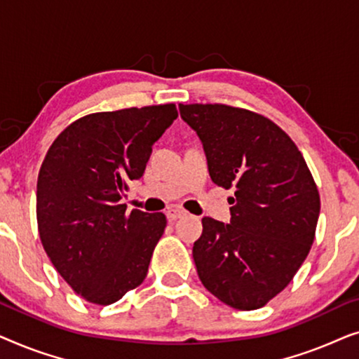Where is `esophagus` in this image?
I'll return each instance as SVG.
<instances>
[{
	"mask_svg": "<svg viewBox=\"0 0 359 359\" xmlns=\"http://www.w3.org/2000/svg\"><path fill=\"white\" fill-rule=\"evenodd\" d=\"M186 214H188V212H186L184 209L178 208V205H171V208H168V210H166V219H168L170 222H173V220H178L181 217H184Z\"/></svg>",
	"mask_w": 359,
	"mask_h": 359,
	"instance_id": "1",
	"label": "esophagus"
}]
</instances>
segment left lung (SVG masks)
<instances>
[{
  "instance_id": "obj_1",
  "label": "left lung",
  "mask_w": 359,
  "mask_h": 359,
  "mask_svg": "<svg viewBox=\"0 0 359 359\" xmlns=\"http://www.w3.org/2000/svg\"><path fill=\"white\" fill-rule=\"evenodd\" d=\"M203 144L210 180L235 188L230 224L203 219L193 258L201 283L238 311L291 283L316 237L320 198L306 160L283 129L252 111L180 104Z\"/></svg>"
}]
</instances>
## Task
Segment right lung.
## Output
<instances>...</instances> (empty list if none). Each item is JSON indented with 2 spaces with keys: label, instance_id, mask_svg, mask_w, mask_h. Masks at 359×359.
<instances>
[{
  "label": "right lung",
  "instance_id": "add662e5",
  "mask_svg": "<svg viewBox=\"0 0 359 359\" xmlns=\"http://www.w3.org/2000/svg\"><path fill=\"white\" fill-rule=\"evenodd\" d=\"M178 117L175 104L96 112L67 127L37 180V224L60 276L88 302L109 306L147 276L165 214L121 204L151 147Z\"/></svg>",
  "mask_w": 359,
  "mask_h": 359
}]
</instances>
